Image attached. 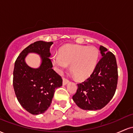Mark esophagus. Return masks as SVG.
<instances>
[{
  "instance_id": "esophagus-1",
  "label": "esophagus",
  "mask_w": 133,
  "mask_h": 133,
  "mask_svg": "<svg viewBox=\"0 0 133 133\" xmlns=\"http://www.w3.org/2000/svg\"><path fill=\"white\" fill-rule=\"evenodd\" d=\"M69 82V81L68 79L63 77V79H62V84H63V85H66Z\"/></svg>"
}]
</instances>
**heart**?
<instances>
[{
    "instance_id": "obj_1",
    "label": "heart",
    "mask_w": 133,
    "mask_h": 133,
    "mask_svg": "<svg viewBox=\"0 0 133 133\" xmlns=\"http://www.w3.org/2000/svg\"><path fill=\"white\" fill-rule=\"evenodd\" d=\"M99 52L94 46L69 44L62 47L59 54L52 57L56 71L62 72L71 65V70L76 78L83 79L91 74L95 68Z\"/></svg>"
}]
</instances>
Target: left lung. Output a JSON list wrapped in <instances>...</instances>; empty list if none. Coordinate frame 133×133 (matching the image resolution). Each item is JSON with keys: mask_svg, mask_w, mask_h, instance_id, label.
<instances>
[{"mask_svg": "<svg viewBox=\"0 0 133 133\" xmlns=\"http://www.w3.org/2000/svg\"><path fill=\"white\" fill-rule=\"evenodd\" d=\"M102 57L93 72L85 81L77 84L72 99L84 110L103 108L112 98L117 84L118 73L115 56L106 47H99Z\"/></svg>", "mask_w": 133, "mask_h": 133, "instance_id": "obj_1", "label": "left lung"}]
</instances>
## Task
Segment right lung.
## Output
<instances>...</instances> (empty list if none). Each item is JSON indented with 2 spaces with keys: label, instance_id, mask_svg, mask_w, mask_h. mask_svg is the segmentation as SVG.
<instances>
[{
  "label": "right lung",
  "instance_id": "right-lung-1",
  "mask_svg": "<svg viewBox=\"0 0 133 133\" xmlns=\"http://www.w3.org/2000/svg\"><path fill=\"white\" fill-rule=\"evenodd\" d=\"M52 42L39 41L30 44L17 58L13 72V86L20 104L34 115L48 109L55 89L62 85V79L54 71L50 59ZM40 55L42 62L38 68H31L25 62L29 53Z\"/></svg>",
  "mask_w": 133,
  "mask_h": 133
}]
</instances>
